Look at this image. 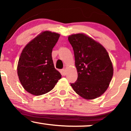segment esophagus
<instances>
[{"label":"esophagus","mask_w":131,"mask_h":131,"mask_svg":"<svg viewBox=\"0 0 131 131\" xmlns=\"http://www.w3.org/2000/svg\"><path fill=\"white\" fill-rule=\"evenodd\" d=\"M61 74H62L63 76H65V75L67 74V71H66V70L63 69V70H61Z\"/></svg>","instance_id":"1"}]
</instances>
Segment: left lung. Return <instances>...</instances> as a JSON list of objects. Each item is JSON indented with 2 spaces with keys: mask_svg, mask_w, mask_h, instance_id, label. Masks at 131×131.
<instances>
[{
  "mask_svg": "<svg viewBox=\"0 0 131 131\" xmlns=\"http://www.w3.org/2000/svg\"><path fill=\"white\" fill-rule=\"evenodd\" d=\"M78 79L71 84L76 94L87 100L101 96L108 88L113 68L107 51L98 42L82 33L72 34Z\"/></svg>",
  "mask_w": 131,
  "mask_h": 131,
  "instance_id": "obj_1",
  "label": "left lung"
}]
</instances>
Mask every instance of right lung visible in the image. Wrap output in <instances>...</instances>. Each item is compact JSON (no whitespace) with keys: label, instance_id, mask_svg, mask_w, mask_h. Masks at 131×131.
I'll return each mask as SVG.
<instances>
[{"label":"right lung","instance_id":"1","mask_svg":"<svg viewBox=\"0 0 131 131\" xmlns=\"http://www.w3.org/2000/svg\"><path fill=\"white\" fill-rule=\"evenodd\" d=\"M60 37L56 32H42L22 50L17 73L22 86L34 95H40L53 89L61 75L54 67L52 52Z\"/></svg>","mask_w":131,"mask_h":131}]
</instances>
